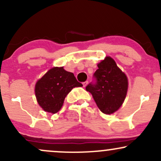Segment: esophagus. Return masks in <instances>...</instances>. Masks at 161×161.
Wrapping results in <instances>:
<instances>
[{"mask_svg":"<svg viewBox=\"0 0 161 161\" xmlns=\"http://www.w3.org/2000/svg\"><path fill=\"white\" fill-rule=\"evenodd\" d=\"M88 81H86V82H84L82 83V86L85 88V87H86V86H87V85H88Z\"/></svg>","mask_w":161,"mask_h":161,"instance_id":"esophagus-1","label":"esophagus"}]
</instances>
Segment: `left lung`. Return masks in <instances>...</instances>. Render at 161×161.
I'll use <instances>...</instances> for the list:
<instances>
[{
	"label": "left lung",
	"instance_id": "1",
	"mask_svg": "<svg viewBox=\"0 0 161 161\" xmlns=\"http://www.w3.org/2000/svg\"><path fill=\"white\" fill-rule=\"evenodd\" d=\"M97 66L98 69L94 74L97 82L87 86L86 91L92 94L101 112L112 114L124 102L128 91V78L110 56L105 57Z\"/></svg>",
	"mask_w": 161,
	"mask_h": 161
}]
</instances>
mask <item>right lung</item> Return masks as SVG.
<instances>
[{
	"label": "right lung",
	"instance_id": "obj_1",
	"mask_svg": "<svg viewBox=\"0 0 161 161\" xmlns=\"http://www.w3.org/2000/svg\"><path fill=\"white\" fill-rule=\"evenodd\" d=\"M82 86L73 73L66 71L64 66H54L37 81L35 94L43 110L53 114L61 109L64 99L73 88Z\"/></svg>",
	"mask_w": 161,
	"mask_h": 161
}]
</instances>
